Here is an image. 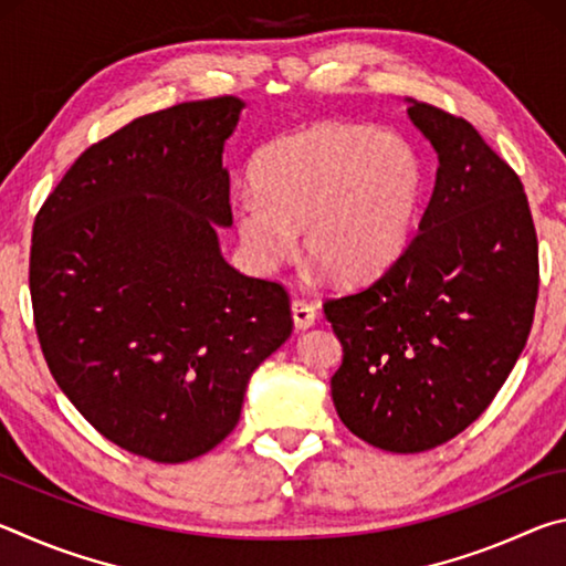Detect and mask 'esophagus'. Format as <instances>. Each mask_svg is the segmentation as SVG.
<instances>
[{"label": "esophagus", "instance_id": "34e87169", "mask_svg": "<svg viewBox=\"0 0 566 566\" xmlns=\"http://www.w3.org/2000/svg\"><path fill=\"white\" fill-rule=\"evenodd\" d=\"M292 319L296 329H310L314 322H317V310L310 302L294 300L292 302Z\"/></svg>", "mask_w": 566, "mask_h": 566}]
</instances>
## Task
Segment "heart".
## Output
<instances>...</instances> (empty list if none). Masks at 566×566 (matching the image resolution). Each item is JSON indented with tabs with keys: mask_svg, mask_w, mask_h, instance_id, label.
I'll return each instance as SVG.
<instances>
[{
	"mask_svg": "<svg viewBox=\"0 0 566 566\" xmlns=\"http://www.w3.org/2000/svg\"><path fill=\"white\" fill-rule=\"evenodd\" d=\"M254 191L234 199L239 237L262 266L284 260L300 229L304 254L342 284L367 282L397 260L424 189L417 149L359 124H314L266 145Z\"/></svg>",
	"mask_w": 566,
	"mask_h": 566,
	"instance_id": "b5f03b06",
	"label": "heart"
}]
</instances>
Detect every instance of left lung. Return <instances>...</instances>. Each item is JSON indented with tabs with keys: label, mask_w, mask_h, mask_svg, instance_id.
I'll return each mask as SVG.
<instances>
[{
	"label": "left lung",
	"mask_w": 566,
	"mask_h": 566,
	"mask_svg": "<svg viewBox=\"0 0 566 566\" xmlns=\"http://www.w3.org/2000/svg\"><path fill=\"white\" fill-rule=\"evenodd\" d=\"M407 112L439 157L419 232L379 280L324 302L344 352L332 377L337 415L397 454L449 442L492 405L539 292V244L516 171L467 119L427 102Z\"/></svg>",
	"instance_id": "left-lung-1"
}]
</instances>
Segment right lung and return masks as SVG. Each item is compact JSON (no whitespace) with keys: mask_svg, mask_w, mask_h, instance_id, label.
I'll return each mask as SVG.
<instances>
[{"mask_svg":"<svg viewBox=\"0 0 566 566\" xmlns=\"http://www.w3.org/2000/svg\"><path fill=\"white\" fill-rule=\"evenodd\" d=\"M242 107L214 97L129 122L82 151L34 219L46 367L102 437L159 464L222 442L252 371L292 334L284 286L219 252Z\"/></svg>","mask_w":566,"mask_h":566,"instance_id":"1","label":"right lung"}]
</instances>
